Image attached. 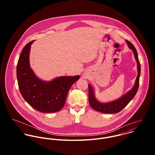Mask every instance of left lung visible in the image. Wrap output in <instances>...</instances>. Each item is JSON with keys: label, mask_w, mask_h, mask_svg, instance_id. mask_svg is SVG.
I'll use <instances>...</instances> for the list:
<instances>
[{"label": "left lung", "mask_w": 155, "mask_h": 155, "mask_svg": "<svg viewBox=\"0 0 155 155\" xmlns=\"http://www.w3.org/2000/svg\"><path fill=\"white\" fill-rule=\"evenodd\" d=\"M126 42L128 44V48L133 51L135 60L137 61L138 74L135 82V84L132 89L127 92L125 94L117 98V100L107 103L100 102L95 97L94 89L90 84H88L89 103L91 107L95 110L107 114L118 113L122 110L125 107H126L127 104L133 100L138 91L141 73V66L136 49L134 45L128 41H126Z\"/></svg>", "instance_id": "left-lung-1"}]
</instances>
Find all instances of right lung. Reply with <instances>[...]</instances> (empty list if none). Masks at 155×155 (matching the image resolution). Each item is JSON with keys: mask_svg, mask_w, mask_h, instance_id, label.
Listing matches in <instances>:
<instances>
[{"mask_svg": "<svg viewBox=\"0 0 155 155\" xmlns=\"http://www.w3.org/2000/svg\"><path fill=\"white\" fill-rule=\"evenodd\" d=\"M34 41L24 46L18 59L17 77L20 91L26 102L36 110L43 113L58 111L66 103L69 89L80 76H60L50 81L39 79L30 66V48Z\"/></svg>", "mask_w": 155, "mask_h": 155, "instance_id": "1", "label": "right lung"}]
</instances>
